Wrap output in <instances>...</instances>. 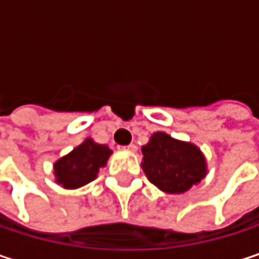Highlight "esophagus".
Masks as SVG:
<instances>
[{"instance_id": "esophagus-1", "label": "esophagus", "mask_w": 259, "mask_h": 259, "mask_svg": "<svg viewBox=\"0 0 259 259\" xmlns=\"http://www.w3.org/2000/svg\"><path fill=\"white\" fill-rule=\"evenodd\" d=\"M124 150H129V151H132V153H135L136 150H138V147L135 145V144H130V145H127V147H123Z\"/></svg>"}]
</instances>
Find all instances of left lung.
<instances>
[{"mask_svg": "<svg viewBox=\"0 0 259 259\" xmlns=\"http://www.w3.org/2000/svg\"><path fill=\"white\" fill-rule=\"evenodd\" d=\"M142 169L148 180L162 192L184 193L207 174L202 151L190 144L171 138L165 132L151 135L142 147Z\"/></svg>", "mask_w": 259, "mask_h": 259, "instance_id": "left-lung-1", "label": "left lung"}]
</instances>
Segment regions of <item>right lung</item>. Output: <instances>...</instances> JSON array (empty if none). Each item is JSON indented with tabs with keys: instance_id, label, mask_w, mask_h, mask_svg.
Segmentation results:
<instances>
[{
	"instance_id": "obj_1",
	"label": "right lung",
	"mask_w": 259,
	"mask_h": 259,
	"mask_svg": "<svg viewBox=\"0 0 259 259\" xmlns=\"http://www.w3.org/2000/svg\"><path fill=\"white\" fill-rule=\"evenodd\" d=\"M112 151L105 144H97L87 138L67 156L54 163L55 181L64 189H78L96 180L99 169L103 168Z\"/></svg>"
}]
</instances>
